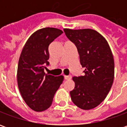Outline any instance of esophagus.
I'll use <instances>...</instances> for the list:
<instances>
[{
	"label": "esophagus",
	"mask_w": 127,
	"mask_h": 127,
	"mask_svg": "<svg viewBox=\"0 0 127 127\" xmlns=\"http://www.w3.org/2000/svg\"><path fill=\"white\" fill-rule=\"evenodd\" d=\"M64 79L66 80H69L71 79V75H64Z\"/></svg>",
	"instance_id": "esophagus-1"
}]
</instances>
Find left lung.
<instances>
[{
  "label": "left lung",
  "instance_id": "1",
  "mask_svg": "<svg viewBox=\"0 0 127 127\" xmlns=\"http://www.w3.org/2000/svg\"><path fill=\"white\" fill-rule=\"evenodd\" d=\"M67 38L77 47L84 75L73 77L70 92L73 103L84 110L98 106L109 93L114 78V61L106 39L90 29H64Z\"/></svg>",
  "mask_w": 127,
  "mask_h": 127
}]
</instances>
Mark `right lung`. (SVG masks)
<instances>
[{
    "label": "right lung",
    "mask_w": 127,
    "mask_h": 127,
    "mask_svg": "<svg viewBox=\"0 0 127 127\" xmlns=\"http://www.w3.org/2000/svg\"><path fill=\"white\" fill-rule=\"evenodd\" d=\"M63 32L56 28H43L34 32L24 45L18 62L17 80L20 92L27 105L35 112H43L52 103L63 75L45 74L48 65L49 45Z\"/></svg>",
    "instance_id": "1"
}]
</instances>
